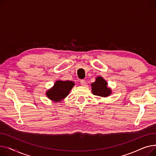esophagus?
<instances>
[{"label": "esophagus", "instance_id": "esophagus-1", "mask_svg": "<svg viewBox=\"0 0 156 156\" xmlns=\"http://www.w3.org/2000/svg\"><path fill=\"white\" fill-rule=\"evenodd\" d=\"M80 84H81V85L85 86V84H86V81H85L84 80H80Z\"/></svg>", "mask_w": 156, "mask_h": 156}]
</instances>
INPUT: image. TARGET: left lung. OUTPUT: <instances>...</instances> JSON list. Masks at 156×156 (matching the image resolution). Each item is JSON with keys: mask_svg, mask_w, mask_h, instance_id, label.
I'll return each mask as SVG.
<instances>
[{"mask_svg": "<svg viewBox=\"0 0 156 156\" xmlns=\"http://www.w3.org/2000/svg\"><path fill=\"white\" fill-rule=\"evenodd\" d=\"M92 91L94 95L101 97H108L111 93V89L107 87L108 83L101 76L97 77L94 83H92Z\"/></svg>", "mask_w": 156, "mask_h": 156, "instance_id": "8db88e82", "label": "left lung"}]
</instances>
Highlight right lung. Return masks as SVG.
<instances>
[{"label": "right lung", "mask_w": 156, "mask_h": 156, "mask_svg": "<svg viewBox=\"0 0 156 156\" xmlns=\"http://www.w3.org/2000/svg\"><path fill=\"white\" fill-rule=\"evenodd\" d=\"M74 85L71 81H57L54 87L47 92V95L50 99L59 102L69 94Z\"/></svg>", "instance_id": "1"}]
</instances>
